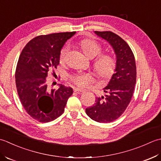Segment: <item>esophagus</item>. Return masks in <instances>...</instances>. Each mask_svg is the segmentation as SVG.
<instances>
[{"label":"esophagus","mask_w":161,"mask_h":161,"mask_svg":"<svg viewBox=\"0 0 161 161\" xmlns=\"http://www.w3.org/2000/svg\"><path fill=\"white\" fill-rule=\"evenodd\" d=\"M74 92L75 93H77V94H82V93L84 92L85 90H81V89H80V88H74Z\"/></svg>","instance_id":"34e87169"}]
</instances>
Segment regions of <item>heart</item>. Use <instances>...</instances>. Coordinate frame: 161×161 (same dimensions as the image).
<instances>
[{
  "label": "heart",
  "instance_id": "heart-1",
  "mask_svg": "<svg viewBox=\"0 0 161 161\" xmlns=\"http://www.w3.org/2000/svg\"><path fill=\"white\" fill-rule=\"evenodd\" d=\"M80 46L84 53L90 58H94L99 55L102 52V48L99 44L92 39H85L80 42ZM68 45L62 47L60 53V60L63 62L69 51ZM116 60L110 55H101L95 60L93 67L98 76L107 78L114 74L116 69ZM71 81L78 87H85L90 83L92 77L87 74H76L70 76Z\"/></svg>",
  "mask_w": 161,
  "mask_h": 161
}]
</instances>
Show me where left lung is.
<instances>
[{
	"instance_id": "1",
	"label": "left lung",
	"mask_w": 161,
	"mask_h": 161,
	"mask_svg": "<svg viewBox=\"0 0 161 161\" xmlns=\"http://www.w3.org/2000/svg\"><path fill=\"white\" fill-rule=\"evenodd\" d=\"M94 32L113 47L117 64L115 73L103 88L108 94L97 97L94 104L85 112L97 122L109 123L122 115L132 98L136 83V60L130 47L119 35L110 31Z\"/></svg>"
}]
</instances>
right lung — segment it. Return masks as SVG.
Wrapping results in <instances>:
<instances>
[{"instance_id":"right-lung-1","label":"right lung","mask_w":161,"mask_h":161,"mask_svg":"<svg viewBox=\"0 0 161 161\" xmlns=\"http://www.w3.org/2000/svg\"><path fill=\"white\" fill-rule=\"evenodd\" d=\"M76 32L39 35L23 49L15 72L19 99L27 113L39 122H49L64 113L73 89L59 85L58 90L48 86L47 78L51 69L60 63V51Z\"/></svg>"}]
</instances>
